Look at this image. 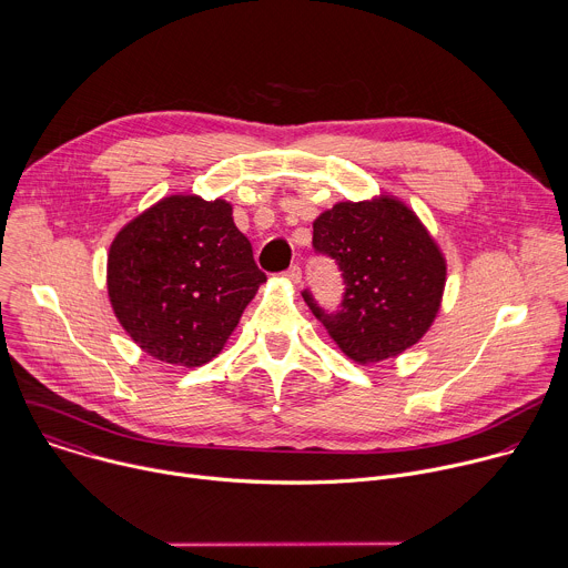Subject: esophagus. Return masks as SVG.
<instances>
[{"mask_svg": "<svg viewBox=\"0 0 568 568\" xmlns=\"http://www.w3.org/2000/svg\"><path fill=\"white\" fill-rule=\"evenodd\" d=\"M285 276L290 278V281H294V283H298L301 281V265L298 263H294V265H290L287 267V272H285Z\"/></svg>", "mask_w": 568, "mask_h": 568, "instance_id": "1", "label": "esophagus"}]
</instances>
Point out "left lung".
Instances as JSON below:
<instances>
[{
    "label": "left lung",
    "mask_w": 568,
    "mask_h": 568,
    "mask_svg": "<svg viewBox=\"0 0 568 568\" xmlns=\"http://www.w3.org/2000/svg\"><path fill=\"white\" fill-rule=\"evenodd\" d=\"M314 254L335 261L344 294L337 310L303 298L355 362H379L414 346L432 326L445 287V261L404 204L342 202L314 222Z\"/></svg>",
    "instance_id": "1"
}]
</instances>
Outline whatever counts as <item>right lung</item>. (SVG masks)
Instances as JSON below:
<instances>
[{"label":"right lung","mask_w":568,"mask_h":568,"mask_svg":"<svg viewBox=\"0 0 568 568\" xmlns=\"http://www.w3.org/2000/svg\"><path fill=\"white\" fill-rule=\"evenodd\" d=\"M265 281L231 204L193 195L141 213L119 231L108 258L121 326L145 353L180 366L213 359Z\"/></svg>","instance_id":"obj_1"}]
</instances>
